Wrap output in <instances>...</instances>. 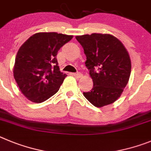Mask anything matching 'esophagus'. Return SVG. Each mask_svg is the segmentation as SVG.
<instances>
[{
	"mask_svg": "<svg viewBox=\"0 0 151 151\" xmlns=\"http://www.w3.org/2000/svg\"><path fill=\"white\" fill-rule=\"evenodd\" d=\"M74 77H77V78H79V77H82V74H81V72H77V73H74Z\"/></svg>",
	"mask_w": 151,
	"mask_h": 151,
	"instance_id": "esophagus-1",
	"label": "esophagus"
}]
</instances>
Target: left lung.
I'll return each instance as SVG.
<instances>
[{
  "instance_id": "8db88e82",
  "label": "left lung",
  "mask_w": 151,
  "mask_h": 151,
  "mask_svg": "<svg viewBox=\"0 0 151 151\" xmlns=\"http://www.w3.org/2000/svg\"><path fill=\"white\" fill-rule=\"evenodd\" d=\"M86 56V66L93 81L89 92H83L97 108L111 104L120 97L128 83L131 60L128 51L116 37L109 34L76 36Z\"/></svg>"
}]
</instances>
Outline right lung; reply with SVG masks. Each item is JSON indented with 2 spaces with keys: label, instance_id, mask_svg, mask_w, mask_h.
<instances>
[{
  "label": "right lung",
  "instance_id": "1",
  "mask_svg": "<svg viewBox=\"0 0 151 151\" xmlns=\"http://www.w3.org/2000/svg\"><path fill=\"white\" fill-rule=\"evenodd\" d=\"M72 38V35L40 32L21 46L16 54L13 76L28 100L43 102L59 91L67 75L59 70L57 52Z\"/></svg>",
  "mask_w": 151,
  "mask_h": 151
}]
</instances>
